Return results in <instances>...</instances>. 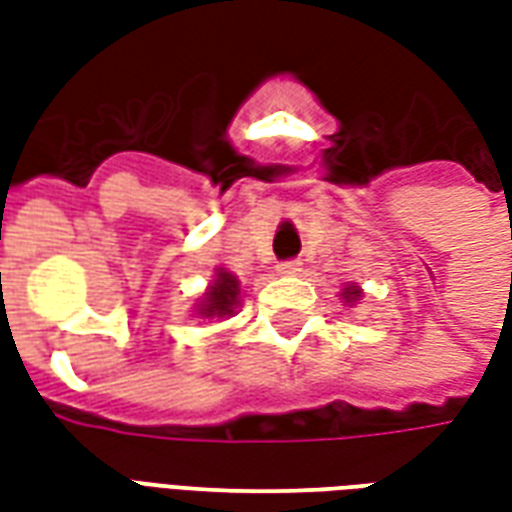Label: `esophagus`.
<instances>
[{
  "label": "esophagus",
  "mask_w": 512,
  "mask_h": 512,
  "mask_svg": "<svg viewBox=\"0 0 512 512\" xmlns=\"http://www.w3.org/2000/svg\"><path fill=\"white\" fill-rule=\"evenodd\" d=\"M301 263L299 260H285V263H279V274H285V277H293V274H299Z\"/></svg>",
  "instance_id": "obj_1"
}]
</instances>
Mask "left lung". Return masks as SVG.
<instances>
[{
  "label": "left lung",
  "mask_w": 512,
  "mask_h": 512,
  "mask_svg": "<svg viewBox=\"0 0 512 512\" xmlns=\"http://www.w3.org/2000/svg\"><path fill=\"white\" fill-rule=\"evenodd\" d=\"M359 296H362V290L356 288V285H348V288L343 290V299L345 301H356V299H359Z\"/></svg>",
  "instance_id": "left-lung-1"
}]
</instances>
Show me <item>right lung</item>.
Masks as SVG:
<instances>
[{
    "label": "right lung",
    "mask_w": 512,
    "mask_h": 512,
    "mask_svg": "<svg viewBox=\"0 0 512 512\" xmlns=\"http://www.w3.org/2000/svg\"><path fill=\"white\" fill-rule=\"evenodd\" d=\"M238 293H241L238 279H235L230 271L219 268V274L213 279V285L208 288V293L202 296L197 312H200L202 318H224V315H233L235 307H238Z\"/></svg>",
    "instance_id": "add662e5"
}]
</instances>
